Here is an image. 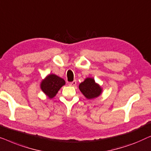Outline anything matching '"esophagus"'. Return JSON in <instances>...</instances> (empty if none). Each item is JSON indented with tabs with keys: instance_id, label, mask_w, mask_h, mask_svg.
Listing matches in <instances>:
<instances>
[{
	"instance_id": "esophagus-1",
	"label": "esophagus",
	"mask_w": 151,
	"mask_h": 151,
	"mask_svg": "<svg viewBox=\"0 0 151 151\" xmlns=\"http://www.w3.org/2000/svg\"><path fill=\"white\" fill-rule=\"evenodd\" d=\"M76 85V81H73V82L69 83V86H75Z\"/></svg>"
}]
</instances>
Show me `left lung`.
I'll return each mask as SVG.
<instances>
[{
    "instance_id": "left-lung-1",
    "label": "left lung",
    "mask_w": 151,
    "mask_h": 151,
    "mask_svg": "<svg viewBox=\"0 0 151 151\" xmlns=\"http://www.w3.org/2000/svg\"><path fill=\"white\" fill-rule=\"evenodd\" d=\"M79 90L88 99L96 98L102 93V89L99 84L95 83L94 78H87L79 85Z\"/></svg>"
}]
</instances>
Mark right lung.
<instances>
[{"mask_svg": "<svg viewBox=\"0 0 151 151\" xmlns=\"http://www.w3.org/2000/svg\"><path fill=\"white\" fill-rule=\"evenodd\" d=\"M65 81L55 75H49L41 83V89L50 99L53 98L61 87L64 86Z\"/></svg>", "mask_w": 151, "mask_h": 151, "instance_id": "right-lung-1", "label": "right lung"}]
</instances>
